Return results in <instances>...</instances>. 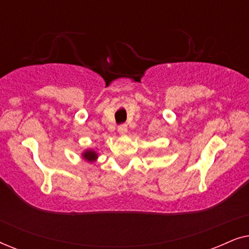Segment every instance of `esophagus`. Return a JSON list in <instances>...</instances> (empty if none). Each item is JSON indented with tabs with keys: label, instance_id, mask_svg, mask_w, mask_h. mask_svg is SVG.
<instances>
[{
	"label": "esophagus",
	"instance_id": "1",
	"mask_svg": "<svg viewBox=\"0 0 249 249\" xmlns=\"http://www.w3.org/2000/svg\"><path fill=\"white\" fill-rule=\"evenodd\" d=\"M118 131H119V134L122 135V136L127 134V131H128V127H127V124H120V125H119V127H118Z\"/></svg>",
	"mask_w": 249,
	"mask_h": 249
}]
</instances>
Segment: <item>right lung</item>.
<instances>
[{
  "instance_id": "add662e5",
  "label": "right lung",
  "mask_w": 249,
  "mask_h": 249,
  "mask_svg": "<svg viewBox=\"0 0 249 249\" xmlns=\"http://www.w3.org/2000/svg\"><path fill=\"white\" fill-rule=\"evenodd\" d=\"M97 153L95 152V151H93V149H86V151H85L84 153H83V158L86 160V161H88V162H94V161H96V159H97Z\"/></svg>"
}]
</instances>
